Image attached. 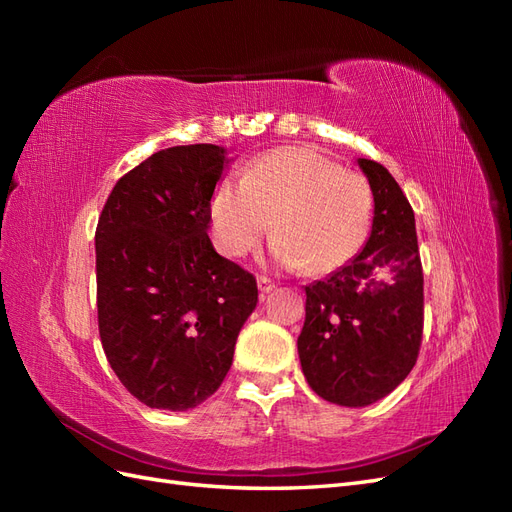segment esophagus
Wrapping results in <instances>:
<instances>
[{
    "mask_svg": "<svg viewBox=\"0 0 512 512\" xmlns=\"http://www.w3.org/2000/svg\"><path fill=\"white\" fill-rule=\"evenodd\" d=\"M258 290H260L262 297H265V294H269V292L275 290V282H271L269 277H265V275H260V277H258Z\"/></svg>",
    "mask_w": 512,
    "mask_h": 512,
    "instance_id": "34e87169",
    "label": "esophagus"
}]
</instances>
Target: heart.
Wrapping results in <instances>:
<instances>
[{
    "label": "heart",
    "instance_id": "heart-1",
    "mask_svg": "<svg viewBox=\"0 0 512 512\" xmlns=\"http://www.w3.org/2000/svg\"><path fill=\"white\" fill-rule=\"evenodd\" d=\"M371 222L369 183L307 147L265 153L241 179H222L209 200L211 237L224 256H245L273 228V260L307 275L344 267L367 241Z\"/></svg>",
    "mask_w": 512,
    "mask_h": 512
}]
</instances>
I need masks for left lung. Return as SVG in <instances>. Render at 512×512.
Listing matches in <instances>:
<instances>
[{"mask_svg":"<svg viewBox=\"0 0 512 512\" xmlns=\"http://www.w3.org/2000/svg\"><path fill=\"white\" fill-rule=\"evenodd\" d=\"M374 222L363 250L305 286L297 339L307 384L337 406L363 408L395 391L412 371L423 337V267L414 211L382 164L359 158Z\"/></svg>","mask_w":512,"mask_h":512,"instance_id":"obj_1","label":"left lung"}]
</instances>
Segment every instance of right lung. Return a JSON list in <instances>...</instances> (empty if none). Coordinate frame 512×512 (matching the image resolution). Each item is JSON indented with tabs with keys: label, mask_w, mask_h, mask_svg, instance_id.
Masks as SVG:
<instances>
[{
	"label": "right lung",
	"mask_w": 512,
	"mask_h": 512,
	"mask_svg": "<svg viewBox=\"0 0 512 512\" xmlns=\"http://www.w3.org/2000/svg\"><path fill=\"white\" fill-rule=\"evenodd\" d=\"M228 164L218 145L162 149L117 181L98 220L102 348L149 408L185 412L218 391L258 303L254 275L207 235Z\"/></svg>",
	"instance_id": "1"
}]
</instances>
